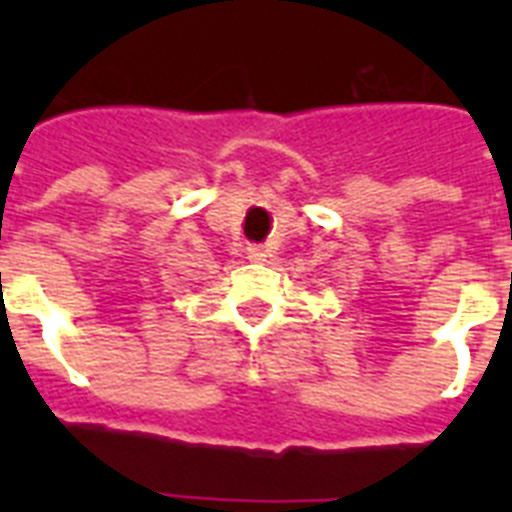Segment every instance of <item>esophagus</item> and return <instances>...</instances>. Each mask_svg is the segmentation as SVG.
I'll use <instances>...</instances> for the list:
<instances>
[{
    "instance_id": "esophagus-1",
    "label": "esophagus",
    "mask_w": 512,
    "mask_h": 512,
    "mask_svg": "<svg viewBox=\"0 0 512 512\" xmlns=\"http://www.w3.org/2000/svg\"><path fill=\"white\" fill-rule=\"evenodd\" d=\"M266 256H269V251H266L264 246H248L246 248L248 261H256V264H259V261H266Z\"/></svg>"
}]
</instances>
